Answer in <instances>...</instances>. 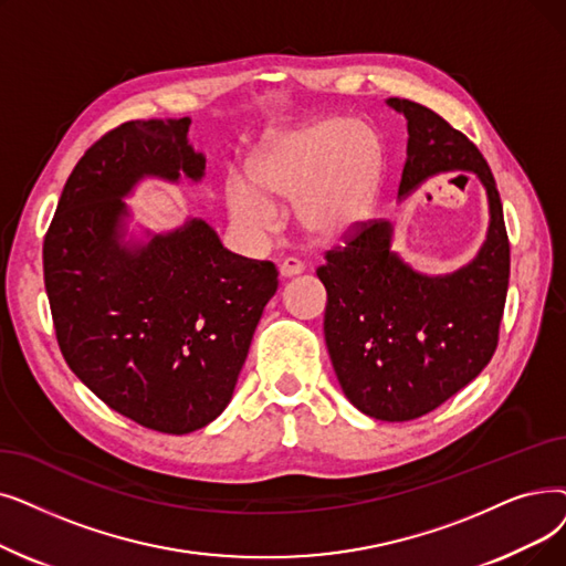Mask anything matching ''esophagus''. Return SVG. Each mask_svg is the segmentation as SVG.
Segmentation results:
<instances>
[{
	"mask_svg": "<svg viewBox=\"0 0 566 566\" xmlns=\"http://www.w3.org/2000/svg\"><path fill=\"white\" fill-rule=\"evenodd\" d=\"M303 270H305V265H303L298 259L289 256V259H284L282 265H280V275H282V277H296V275L303 273Z\"/></svg>",
	"mask_w": 566,
	"mask_h": 566,
	"instance_id": "obj_1",
	"label": "esophagus"
}]
</instances>
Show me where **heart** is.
<instances>
[{"instance_id":"b5f03b06","label":"heart","mask_w":566,"mask_h":566,"mask_svg":"<svg viewBox=\"0 0 566 566\" xmlns=\"http://www.w3.org/2000/svg\"><path fill=\"white\" fill-rule=\"evenodd\" d=\"M381 176V140L373 127L342 117L316 119L270 136L248 164V180L231 178L227 201L240 227L265 233L280 201H298V222L316 242L349 233L370 210Z\"/></svg>"}]
</instances>
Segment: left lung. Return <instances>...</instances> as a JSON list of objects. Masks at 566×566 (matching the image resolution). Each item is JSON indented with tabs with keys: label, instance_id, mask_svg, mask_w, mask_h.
Instances as JSON below:
<instances>
[{
	"label": "left lung",
	"instance_id": "obj_1",
	"mask_svg": "<svg viewBox=\"0 0 566 566\" xmlns=\"http://www.w3.org/2000/svg\"><path fill=\"white\" fill-rule=\"evenodd\" d=\"M407 117L400 196L441 170H472L488 191L490 229L479 256L426 277L390 252L386 222H358L316 268L324 282L326 347L349 402L402 423L437 409L493 358L509 289V235L500 191L479 147L434 111L388 99Z\"/></svg>",
	"mask_w": 566,
	"mask_h": 566
}]
</instances>
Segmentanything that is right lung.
Returning a JSON list of instances; mask_svg holds the SVG:
<instances>
[{
	"label": "right lung",
	"instance_id": "add662e5",
	"mask_svg": "<svg viewBox=\"0 0 566 566\" xmlns=\"http://www.w3.org/2000/svg\"><path fill=\"white\" fill-rule=\"evenodd\" d=\"M191 119H132L81 157L43 238V280L66 365L96 398L166 434L208 426L229 405L265 303L273 261L224 250L189 219L122 248V196L145 176L201 180Z\"/></svg>",
	"mask_w": 566,
	"mask_h": 566
}]
</instances>
